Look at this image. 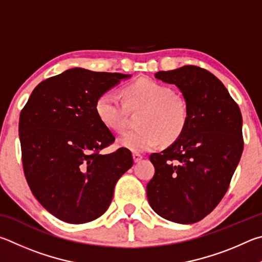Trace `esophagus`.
<instances>
[{
    "instance_id": "obj_1",
    "label": "esophagus",
    "mask_w": 262,
    "mask_h": 262,
    "mask_svg": "<svg viewBox=\"0 0 262 262\" xmlns=\"http://www.w3.org/2000/svg\"><path fill=\"white\" fill-rule=\"evenodd\" d=\"M141 160H143V155H140V154H138V153H134V161H135L136 163L140 162Z\"/></svg>"
}]
</instances>
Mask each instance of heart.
<instances>
[{
  "label": "heart",
  "instance_id": "heart-1",
  "mask_svg": "<svg viewBox=\"0 0 262 262\" xmlns=\"http://www.w3.org/2000/svg\"><path fill=\"white\" fill-rule=\"evenodd\" d=\"M124 103L112 92L101 94L95 101V113L100 122L113 132H123L128 110L144 109L140 114L139 130L121 137V147L134 153L157 148L164 140L171 143L180 137L189 119V108L181 95L170 87L150 78H139L123 89Z\"/></svg>",
  "mask_w": 262,
  "mask_h": 262
}]
</instances>
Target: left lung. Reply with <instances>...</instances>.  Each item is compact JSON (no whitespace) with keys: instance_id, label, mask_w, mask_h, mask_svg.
<instances>
[{"instance_id":"8db88e82","label":"left lung","mask_w":262,"mask_h":262,"mask_svg":"<svg viewBox=\"0 0 262 262\" xmlns=\"http://www.w3.org/2000/svg\"><path fill=\"white\" fill-rule=\"evenodd\" d=\"M154 77L177 86L189 119L169 147L149 157L155 173L147 199L168 221L195 223L216 207L230 184L244 147L242 114L226 86L205 69L185 66Z\"/></svg>"}]
</instances>
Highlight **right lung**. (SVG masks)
<instances>
[{"label":"right lung","mask_w":262,"mask_h":262,"mask_svg":"<svg viewBox=\"0 0 262 262\" xmlns=\"http://www.w3.org/2000/svg\"><path fill=\"white\" fill-rule=\"evenodd\" d=\"M132 75L73 68L35 87L19 117L26 181L42 207L63 222L101 216L134 164L131 152L101 153L115 137L95 113L101 94Z\"/></svg>","instance_id":"1"}]
</instances>
